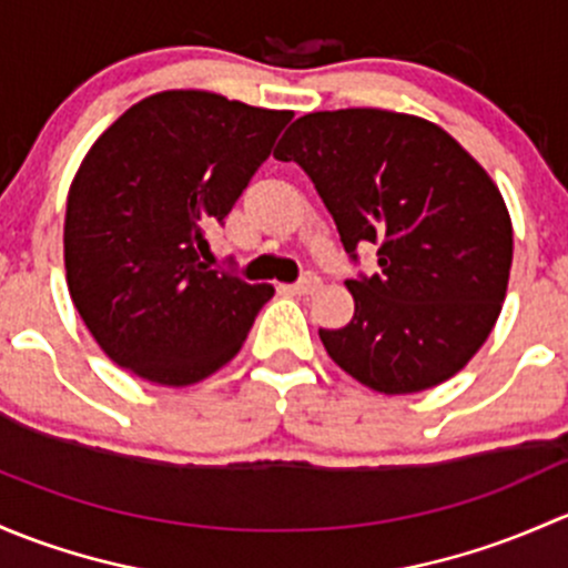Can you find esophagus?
Returning a JSON list of instances; mask_svg holds the SVG:
<instances>
[{"label": "esophagus", "mask_w": 568, "mask_h": 568, "mask_svg": "<svg viewBox=\"0 0 568 568\" xmlns=\"http://www.w3.org/2000/svg\"><path fill=\"white\" fill-rule=\"evenodd\" d=\"M290 290L297 292V295H312V292L320 290V276H317V273H312V271L303 273V276L290 286Z\"/></svg>", "instance_id": "esophagus-1"}]
</instances>
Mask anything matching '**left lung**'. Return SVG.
I'll use <instances>...</instances> for the list:
<instances>
[{
  "label": "left lung",
  "mask_w": 568,
  "mask_h": 568,
  "mask_svg": "<svg viewBox=\"0 0 568 568\" xmlns=\"http://www.w3.org/2000/svg\"><path fill=\"white\" fill-rule=\"evenodd\" d=\"M317 189L349 260L355 314L320 327L327 355L379 394L454 377L493 331L511 271V219L489 174L435 122L383 109L314 111L273 150Z\"/></svg>",
  "instance_id": "1"
}]
</instances>
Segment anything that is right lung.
Returning <instances> with one entry per match:
<instances>
[{"label": "right lung", "mask_w": 568, "mask_h": 568, "mask_svg": "<svg viewBox=\"0 0 568 568\" xmlns=\"http://www.w3.org/2000/svg\"><path fill=\"white\" fill-rule=\"evenodd\" d=\"M292 111L169 90L90 148L68 194L65 271L81 320L122 369L191 385L232 361L271 284L207 265L224 224Z\"/></svg>", "instance_id": "1"}]
</instances>
